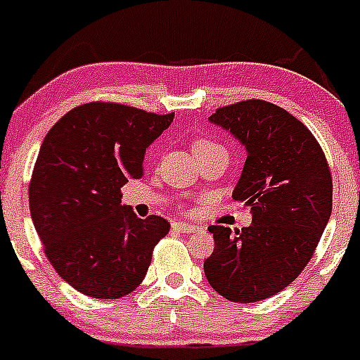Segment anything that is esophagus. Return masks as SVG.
<instances>
[{
  "instance_id": "34e87169",
  "label": "esophagus",
  "mask_w": 360,
  "mask_h": 360,
  "mask_svg": "<svg viewBox=\"0 0 360 360\" xmlns=\"http://www.w3.org/2000/svg\"><path fill=\"white\" fill-rule=\"evenodd\" d=\"M172 228L174 230L181 231V233H195V231L200 230L198 224H191V223H174Z\"/></svg>"
}]
</instances>
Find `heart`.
<instances>
[{"instance_id":"b5f03b06","label":"heart","mask_w":360,"mask_h":360,"mask_svg":"<svg viewBox=\"0 0 360 360\" xmlns=\"http://www.w3.org/2000/svg\"><path fill=\"white\" fill-rule=\"evenodd\" d=\"M209 148H216V144L210 143V141H207V139H198V141H195V144H193L195 153H197V151H202V150H209Z\"/></svg>"}]
</instances>
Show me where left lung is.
I'll return each mask as SVG.
<instances>
[{"label":"left lung","mask_w":360,"mask_h":360,"mask_svg":"<svg viewBox=\"0 0 360 360\" xmlns=\"http://www.w3.org/2000/svg\"><path fill=\"white\" fill-rule=\"evenodd\" d=\"M210 123L248 151L233 200L249 207L252 224L231 233L209 226L214 252L207 282L233 303L281 292L303 271L333 209V179L321 144L282 108L259 99L219 108Z\"/></svg>","instance_id":"1"}]
</instances>
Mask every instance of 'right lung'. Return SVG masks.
Listing matches in <instances>:
<instances>
[{
    "instance_id": "right-lung-1",
    "label": "right lung",
    "mask_w": 360,
    "mask_h": 360,
    "mask_svg": "<svg viewBox=\"0 0 360 360\" xmlns=\"http://www.w3.org/2000/svg\"><path fill=\"white\" fill-rule=\"evenodd\" d=\"M174 112L115 103L68 111L43 139L29 184V209L46 257L85 296L116 300L137 289L170 224L141 219L120 188L143 176L146 148Z\"/></svg>"
}]
</instances>
